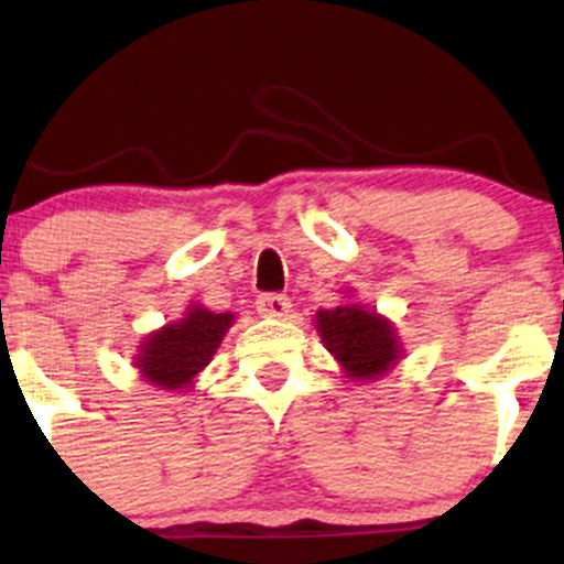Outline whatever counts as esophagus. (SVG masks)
Wrapping results in <instances>:
<instances>
[{"label":"esophagus","instance_id":"34e87169","mask_svg":"<svg viewBox=\"0 0 564 564\" xmlns=\"http://www.w3.org/2000/svg\"><path fill=\"white\" fill-rule=\"evenodd\" d=\"M257 313L268 315V318H283V315L291 310V302L286 294H275V291H268V294L257 296Z\"/></svg>","mask_w":564,"mask_h":564}]
</instances>
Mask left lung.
<instances>
[{
  "label": "left lung",
  "mask_w": 564,
  "mask_h": 564,
  "mask_svg": "<svg viewBox=\"0 0 564 564\" xmlns=\"http://www.w3.org/2000/svg\"><path fill=\"white\" fill-rule=\"evenodd\" d=\"M318 326L323 345L347 368L352 379H373L400 358L394 328L381 315L368 313L360 304H341L321 310Z\"/></svg>",
  "instance_id": "1"
}]
</instances>
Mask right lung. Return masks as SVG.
<instances>
[{
	"label": "right lung",
	"instance_id": "1",
	"mask_svg": "<svg viewBox=\"0 0 564 564\" xmlns=\"http://www.w3.org/2000/svg\"><path fill=\"white\" fill-rule=\"evenodd\" d=\"M230 323V313L193 307L180 323L151 334L138 358L140 373L164 390H185L200 368L209 366Z\"/></svg>",
	"mask_w": 564,
	"mask_h": 564
}]
</instances>
